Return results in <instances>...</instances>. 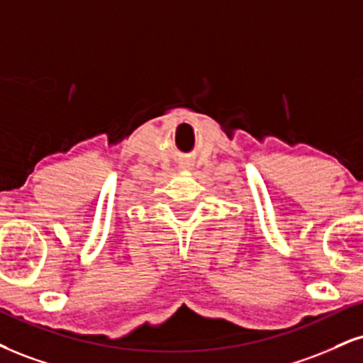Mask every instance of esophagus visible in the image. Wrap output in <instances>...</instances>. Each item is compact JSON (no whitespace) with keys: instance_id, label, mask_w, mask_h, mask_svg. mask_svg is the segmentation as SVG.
<instances>
[{"instance_id":"obj_1","label":"esophagus","mask_w":363,"mask_h":363,"mask_svg":"<svg viewBox=\"0 0 363 363\" xmlns=\"http://www.w3.org/2000/svg\"><path fill=\"white\" fill-rule=\"evenodd\" d=\"M181 169H186V170H189V169H193V164H191V162H189V160H186V162H184V164H182V165H181Z\"/></svg>"}]
</instances>
